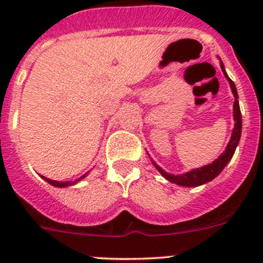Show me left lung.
Masks as SVG:
<instances>
[{"instance_id":"1","label":"left lung","mask_w":263,"mask_h":263,"mask_svg":"<svg viewBox=\"0 0 263 263\" xmlns=\"http://www.w3.org/2000/svg\"><path fill=\"white\" fill-rule=\"evenodd\" d=\"M220 67L221 71L224 72V76L227 78V80L229 81L230 89H232L233 95L235 98L234 105H233V117H234V128H233L232 137H230L229 142H228L227 148L224 150V153L219 156L217 159H215L211 164H208L205 166H201V168L192 169V171L187 172V173L183 174H169L166 173L164 169H161L155 161L151 159V163L154 164L156 169L159 171V173L164 177L165 179H168L169 182L176 183L178 185H183V187H197V185L205 184V183L213 181L214 178H216L220 173H221L222 169L227 166V164L229 163L230 159L233 158L235 153V148H237L238 144H239L240 135H242V113H240L239 108V102H238V92L235 84L229 79L227 71H225L224 63L222 61H220Z\"/></svg>"}]
</instances>
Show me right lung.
<instances>
[{
	"label": "right lung",
	"instance_id": "add662e5",
	"mask_svg": "<svg viewBox=\"0 0 263 263\" xmlns=\"http://www.w3.org/2000/svg\"><path fill=\"white\" fill-rule=\"evenodd\" d=\"M86 176H87V173H85L84 176L80 177V178H79V179H75V181H71V182H58V181H53V179L47 178V177H44V176H41V177H42V178L44 179V181L48 182L49 184H52L53 187H60V188H62V187H68V185H73V184H76V183L80 182L81 179H84L85 177H86Z\"/></svg>",
	"mask_w": 263,
	"mask_h": 263
}]
</instances>
